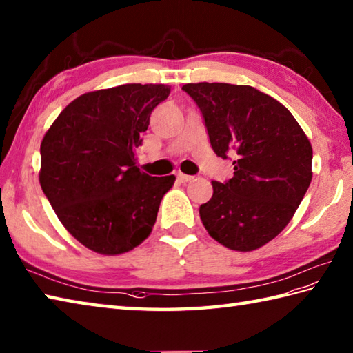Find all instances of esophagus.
I'll return each instance as SVG.
<instances>
[{"mask_svg":"<svg viewBox=\"0 0 353 353\" xmlns=\"http://www.w3.org/2000/svg\"><path fill=\"white\" fill-rule=\"evenodd\" d=\"M176 178H178L179 183H189V181H192V179H193V176L185 175V174H178Z\"/></svg>","mask_w":353,"mask_h":353,"instance_id":"34e87169","label":"esophagus"}]
</instances>
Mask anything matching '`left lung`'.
I'll use <instances>...</instances> for the list:
<instances>
[{
    "label": "left lung",
    "mask_w": 353,
    "mask_h": 353,
    "mask_svg": "<svg viewBox=\"0 0 353 353\" xmlns=\"http://www.w3.org/2000/svg\"><path fill=\"white\" fill-rule=\"evenodd\" d=\"M203 112L214 154H233L234 175L212 181L199 216L214 241L253 251L274 239L294 216L312 179V146L276 99L248 85L185 83Z\"/></svg>",
    "instance_id": "left-lung-1"
}]
</instances>
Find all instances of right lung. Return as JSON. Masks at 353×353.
<instances>
[{
  "mask_svg": "<svg viewBox=\"0 0 353 353\" xmlns=\"http://www.w3.org/2000/svg\"><path fill=\"white\" fill-rule=\"evenodd\" d=\"M170 86L126 83L79 96L41 143L39 183L68 233L94 253L117 256L152 232L175 176L135 166V148Z\"/></svg>",
  "mask_w": 353,
  "mask_h": 353,
  "instance_id": "add662e5",
  "label": "right lung"
}]
</instances>
